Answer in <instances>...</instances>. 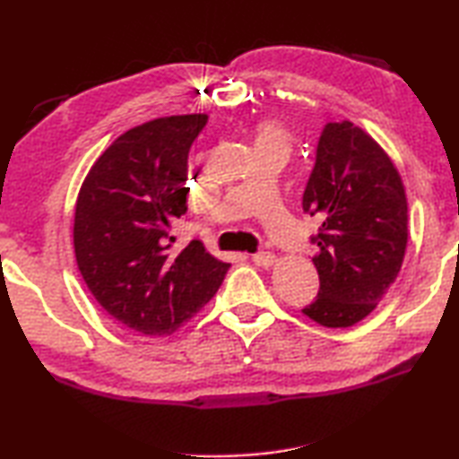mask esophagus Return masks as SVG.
<instances>
[{"mask_svg": "<svg viewBox=\"0 0 459 459\" xmlns=\"http://www.w3.org/2000/svg\"><path fill=\"white\" fill-rule=\"evenodd\" d=\"M251 259H253L255 265H259V267H271V265H273V263H275V255L269 253V251H261V253H255Z\"/></svg>", "mask_w": 459, "mask_h": 459, "instance_id": "1", "label": "esophagus"}]
</instances>
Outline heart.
I'll return each instance as SVG.
<instances>
[{"label": "heart", "instance_id": "1", "mask_svg": "<svg viewBox=\"0 0 459 459\" xmlns=\"http://www.w3.org/2000/svg\"><path fill=\"white\" fill-rule=\"evenodd\" d=\"M255 145H257V152H267V150H283L290 153L291 147V134L281 121L275 119H261L255 123Z\"/></svg>", "mask_w": 459, "mask_h": 459}]
</instances>
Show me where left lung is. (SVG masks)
<instances>
[{
	"label": "left lung",
	"mask_w": 459,
	"mask_h": 459,
	"mask_svg": "<svg viewBox=\"0 0 459 459\" xmlns=\"http://www.w3.org/2000/svg\"><path fill=\"white\" fill-rule=\"evenodd\" d=\"M304 211L322 227L312 238L320 291L301 312L324 328H351L378 306L405 257L409 216L399 169L364 129L328 123Z\"/></svg>",
	"instance_id": "obj_1"
}]
</instances>
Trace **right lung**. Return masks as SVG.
Returning a JSON list of instances; mask_svg holds the SVG:
<instances>
[{
  "label": "right lung",
  "instance_id": "add662e5",
  "mask_svg": "<svg viewBox=\"0 0 459 459\" xmlns=\"http://www.w3.org/2000/svg\"><path fill=\"white\" fill-rule=\"evenodd\" d=\"M206 119L169 115L127 129L91 166L76 198L73 243L84 283L115 322L142 336L182 328L230 267L200 240L178 255L167 240L188 211V152Z\"/></svg>",
  "mask_w": 459,
  "mask_h": 459
}]
</instances>
